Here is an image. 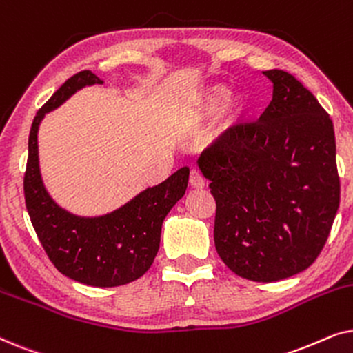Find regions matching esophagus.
I'll use <instances>...</instances> for the list:
<instances>
[{
    "mask_svg": "<svg viewBox=\"0 0 353 353\" xmlns=\"http://www.w3.org/2000/svg\"><path fill=\"white\" fill-rule=\"evenodd\" d=\"M190 185H191V188H196V190H202L205 185L204 176H202L201 172L196 170V168H192V170L190 172Z\"/></svg>",
    "mask_w": 353,
    "mask_h": 353,
    "instance_id": "34e87169",
    "label": "esophagus"
}]
</instances>
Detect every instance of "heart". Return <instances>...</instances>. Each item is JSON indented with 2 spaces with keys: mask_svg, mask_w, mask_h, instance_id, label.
<instances>
[{
  "mask_svg": "<svg viewBox=\"0 0 353 353\" xmlns=\"http://www.w3.org/2000/svg\"><path fill=\"white\" fill-rule=\"evenodd\" d=\"M226 94H228V91H226L225 86L221 85H214L199 91V93L192 98L191 104L183 110V123H185L186 127H196V125L204 122V120L209 119L210 115L219 109V105L221 104V101L225 99ZM225 104L226 112H228L230 117V123L233 125L236 122H239L244 115L243 99L236 94H229Z\"/></svg>",
  "mask_w": 353,
  "mask_h": 353,
  "instance_id": "heart-1",
  "label": "heart"
}]
</instances>
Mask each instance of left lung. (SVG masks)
Returning <instances> with one entry per match:
<instances>
[{
	"instance_id": "obj_1",
	"label": "left lung",
	"mask_w": 353,
	"mask_h": 353,
	"mask_svg": "<svg viewBox=\"0 0 353 353\" xmlns=\"http://www.w3.org/2000/svg\"><path fill=\"white\" fill-rule=\"evenodd\" d=\"M273 98L257 122L236 123L202 152L215 197L214 239L238 276L272 283L315 262L339 209L330 114L284 70H265Z\"/></svg>"
}]
</instances>
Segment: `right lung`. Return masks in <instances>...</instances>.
Returning <instances> with one entry per match:
<instances>
[{"label": "right lung", "instance_id": "obj_1", "mask_svg": "<svg viewBox=\"0 0 353 353\" xmlns=\"http://www.w3.org/2000/svg\"><path fill=\"white\" fill-rule=\"evenodd\" d=\"M103 83L91 70L70 77L33 119L23 194L32 225L52 265L75 281L114 288L143 276L156 259L162 221L185 194L190 168L183 167L161 185L146 191L112 214L86 219L61 209L43 185L38 163V127L46 112L59 108L83 86Z\"/></svg>", "mask_w": 353, "mask_h": 353}]
</instances>
